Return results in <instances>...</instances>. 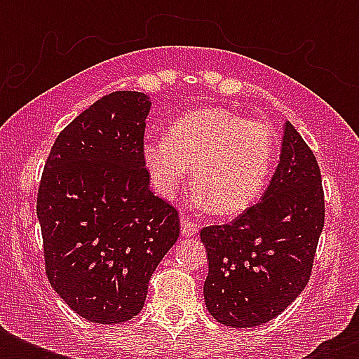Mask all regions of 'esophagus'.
<instances>
[{
    "instance_id": "obj_1",
    "label": "esophagus",
    "mask_w": 359,
    "mask_h": 359,
    "mask_svg": "<svg viewBox=\"0 0 359 359\" xmlns=\"http://www.w3.org/2000/svg\"><path fill=\"white\" fill-rule=\"evenodd\" d=\"M199 231L197 224H194L191 219H188L186 216H180V233L184 236H194Z\"/></svg>"
}]
</instances>
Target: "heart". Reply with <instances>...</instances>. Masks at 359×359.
<instances>
[{"mask_svg": "<svg viewBox=\"0 0 359 359\" xmlns=\"http://www.w3.org/2000/svg\"><path fill=\"white\" fill-rule=\"evenodd\" d=\"M273 152L270 124L225 108H203L180 115L165 137L147 141L143 162L162 197H173L191 169L199 199L214 214L233 216L261 196Z\"/></svg>", "mask_w": 359, "mask_h": 359, "instance_id": "b5f03b06", "label": "heart"}]
</instances>
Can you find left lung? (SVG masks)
I'll use <instances>...</instances> for the list:
<instances>
[{
  "label": "left lung",
  "mask_w": 359,
  "mask_h": 359,
  "mask_svg": "<svg viewBox=\"0 0 359 359\" xmlns=\"http://www.w3.org/2000/svg\"><path fill=\"white\" fill-rule=\"evenodd\" d=\"M323 227L317 158L287 121L278 169L261 201L231 224L201 231L208 313L231 328H255L281 315L306 289Z\"/></svg>",
  "instance_id": "obj_1"
}]
</instances>
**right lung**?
<instances>
[{
	"label": "right lung",
	"mask_w": 359,
	"mask_h": 359,
	"mask_svg": "<svg viewBox=\"0 0 359 359\" xmlns=\"http://www.w3.org/2000/svg\"><path fill=\"white\" fill-rule=\"evenodd\" d=\"M149 109L143 93L106 95L57 135L42 171L36 216L48 281L91 323L134 318L179 238V212L149 188Z\"/></svg>",
	"instance_id": "right-lung-1"
}]
</instances>
